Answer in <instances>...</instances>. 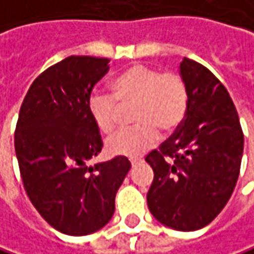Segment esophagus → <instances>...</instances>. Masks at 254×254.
Instances as JSON below:
<instances>
[{
	"mask_svg": "<svg viewBox=\"0 0 254 254\" xmlns=\"http://www.w3.org/2000/svg\"><path fill=\"white\" fill-rule=\"evenodd\" d=\"M139 163H142V160H141V158H136V157H135V158H130V164H132V166L139 164Z\"/></svg>",
	"mask_w": 254,
	"mask_h": 254,
	"instance_id": "obj_1",
	"label": "esophagus"
}]
</instances>
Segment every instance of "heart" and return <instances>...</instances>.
I'll use <instances>...</instances> for the list:
<instances>
[{
    "label": "heart",
    "mask_w": 254,
    "mask_h": 254,
    "mask_svg": "<svg viewBox=\"0 0 254 254\" xmlns=\"http://www.w3.org/2000/svg\"><path fill=\"white\" fill-rule=\"evenodd\" d=\"M112 94L94 91L88 99V112L97 129L109 135L119 121L121 109L133 106L130 121L135 127L107 139L112 155L136 157L155 145L158 132L172 133L180 127L189 109V90L179 72L135 64L112 81Z\"/></svg>",
    "instance_id": "b5f03b06"
}]
</instances>
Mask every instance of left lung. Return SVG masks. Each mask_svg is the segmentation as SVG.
<instances>
[{
	"instance_id": "1",
	"label": "left lung",
	"mask_w": 254,
	"mask_h": 254,
	"mask_svg": "<svg viewBox=\"0 0 254 254\" xmlns=\"http://www.w3.org/2000/svg\"><path fill=\"white\" fill-rule=\"evenodd\" d=\"M180 75L189 90L188 115L173 135L145 157L154 170L147 202L161 224L195 231L212 222L233 193L244 135L227 88L208 68L185 58Z\"/></svg>"
}]
</instances>
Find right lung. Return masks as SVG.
Here are the masks:
<instances>
[{
  "label": "right lung",
  "mask_w": 254,
  "mask_h": 254,
  "mask_svg": "<svg viewBox=\"0 0 254 254\" xmlns=\"http://www.w3.org/2000/svg\"><path fill=\"white\" fill-rule=\"evenodd\" d=\"M109 61L68 57L49 66L30 85L18 113L14 147L24 190L43 219L68 236L91 234L110 221L130 169L124 155L87 166L103 147L88 99Z\"/></svg>",
  "instance_id": "add662e5"
}]
</instances>
